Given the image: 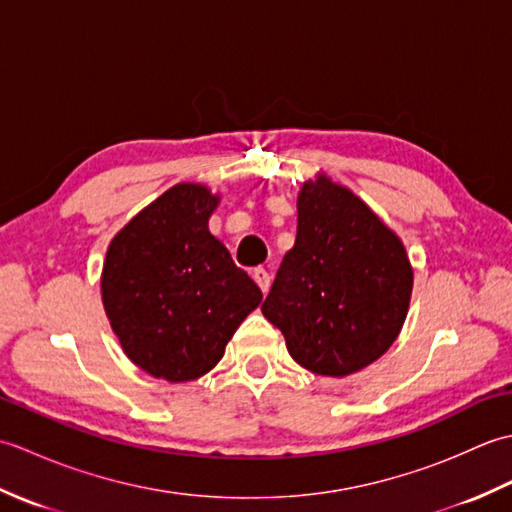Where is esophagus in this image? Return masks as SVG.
Segmentation results:
<instances>
[{"label":"esophagus","instance_id":"obj_1","mask_svg":"<svg viewBox=\"0 0 512 512\" xmlns=\"http://www.w3.org/2000/svg\"><path fill=\"white\" fill-rule=\"evenodd\" d=\"M253 279H255V284L262 288V292H268V288H270V275H268V270L266 268H255L253 270Z\"/></svg>","mask_w":512,"mask_h":512}]
</instances>
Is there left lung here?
<instances>
[{
  "label": "left lung",
  "instance_id": "8db88e82",
  "mask_svg": "<svg viewBox=\"0 0 512 512\" xmlns=\"http://www.w3.org/2000/svg\"><path fill=\"white\" fill-rule=\"evenodd\" d=\"M413 268L402 239L323 171L297 195V239L262 306L295 361L343 378L372 365L407 319Z\"/></svg>",
  "mask_w": 512,
  "mask_h": 512
}]
</instances>
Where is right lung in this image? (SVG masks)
Segmentation results:
<instances>
[{
	"label": "right lung",
	"instance_id": "add662e5",
	"mask_svg": "<svg viewBox=\"0 0 512 512\" xmlns=\"http://www.w3.org/2000/svg\"><path fill=\"white\" fill-rule=\"evenodd\" d=\"M220 200L206 184H173L107 246V319L129 361L169 383L211 372L262 303V290L209 231Z\"/></svg>",
	"mask_w": 512,
	"mask_h": 512
}]
</instances>
